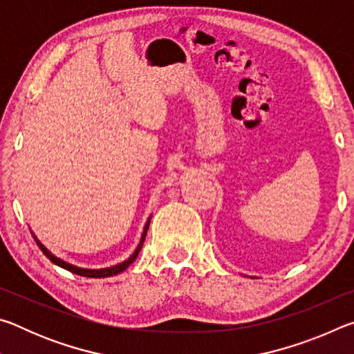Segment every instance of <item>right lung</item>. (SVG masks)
Here are the masks:
<instances>
[{
	"label": "right lung",
	"instance_id": "add662e5",
	"mask_svg": "<svg viewBox=\"0 0 354 354\" xmlns=\"http://www.w3.org/2000/svg\"><path fill=\"white\" fill-rule=\"evenodd\" d=\"M148 226H149V220L147 221L145 230H143V234H142V239H140L139 247L136 248V251L133 253V256H131L128 261H124V262H122V263H117V266L109 267V268H100V270H87V268H80V267L71 266V263H68V262H64L62 259H59V257H56L55 254H51L50 251H48V250L44 247V245H41V243L37 241V239H35V242H37L39 248H40L41 251H44V254L48 257V259H50L51 262H55L56 266L65 268V270H68V272L75 273V274H80V277H87V278H106V277H113V274H118V273H122L123 270H127V268L131 266V263H133V262L136 261V257H137V254H139V251H140L142 245H143V241H145V236H147V230H148Z\"/></svg>",
	"mask_w": 354,
	"mask_h": 354
}]
</instances>
